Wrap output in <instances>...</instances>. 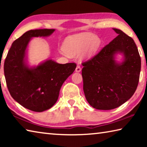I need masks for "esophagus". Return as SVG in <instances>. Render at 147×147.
<instances>
[{
  "mask_svg": "<svg viewBox=\"0 0 147 147\" xmlns=\"http://www.w3.org/2000/svg\"><path fill=\"white\" fill-rule=\"evenodd\" d=\"M81 67H80V66L79 65H77V66H76V72H80L81 71Z\"/></svg>",
  "mask_w": 147,
  "mask_h": 147,
  "instance_id": "obj_1",
  "label": "esophagus"
}]
</instances>
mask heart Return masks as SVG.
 Instances as JSON below:
<instances>
[{
    "label": "heart",
    "mask_w": 147,
    "mask_h": 147,
    "mask_svg": "<svg viewBox=\"0 0 147 147\" xmlns=\"http://www.w3.org/2000/svg\"><path fill=\"white\" fill-rule=\"evenodd\" d=\"M100 45L98 37L91 33H81L69 36L63 42V49L69 55L73 56L80 53L85 49L84 54L91 56L95 53Z\"/></svg>",
    "instance_id": "b5f03b06"
}]
</instances>
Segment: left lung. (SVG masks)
<instances>
[{
    "mask_svg": "<svg viewBox=\"0 0 147 147\" xmlns=\"http://www.w3.org/2000/svg\"><path fill=\"white\" fill-rule=\"evenodd\" d=\"M118 36L88 61L82 70L86 100L94 108L109 110L130 99L138 87L141 71V57L131 37L113 28ZM123 52L125 61L121 65L114 54Z\"/></svg>",
    "mask_w": 147,
    "mask_h": 147,
    "instance_id": "1",
    "label": "left lung"
}]
</instances>
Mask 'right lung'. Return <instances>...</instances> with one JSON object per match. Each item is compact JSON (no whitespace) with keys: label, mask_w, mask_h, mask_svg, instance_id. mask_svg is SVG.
Masks as SVG:
<instances>
[{"label":"right lung","mask_w":147,"mask_h":147,"mask_svg":"<svg viewBox=\"0 0 147 147\" xmlns=\"http://www.w3.org/2000/svg\"><path fill=\"white\" fill-rule=\"evenodd\" d=\"M54 31V29L27 31L13 41L4 61V76L12 98L25 108L36 112L53 106L62 84L76 67L75 63L59 64L51 59L36 68L25 66L24 58L30 39L48 36Z\"/></svg>","instance_id":"add662e5"}]
</instances>
